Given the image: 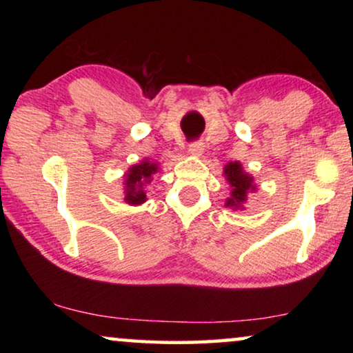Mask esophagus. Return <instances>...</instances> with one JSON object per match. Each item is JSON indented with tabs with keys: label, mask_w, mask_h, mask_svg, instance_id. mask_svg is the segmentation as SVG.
I'll return each mask as SVG.
<instances>
[{
	"label": "esophagus",
	"mask_w": 353,
	"mask_h": 353,
	"mask_svg": "<svg viewBox=\"0 0 353 353\" xmlns=\"http://www.w3.org/2000/svg\"><path fill=\"white\" fill-rule=\"evenodd\" d=\"M188 151H190L191 156L199 157V156H202V152H204V144H202V143H192V144H190V148H188Z\"/></svg>",
	"instance_id": "obj_1"
}]
</instances>
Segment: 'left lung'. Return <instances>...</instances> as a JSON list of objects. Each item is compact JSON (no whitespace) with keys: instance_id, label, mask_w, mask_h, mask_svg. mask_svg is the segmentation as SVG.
Instances as JSON below:
<instances>
[{"instance_id":"8db88e82","label":"left lung","mask_w":353,"mask_h":353,"mask_svg":"<svg viewBox=\"0 0 353 353\" xmlns=\"http://www.w3.org/2000/svg\"><path fill=\"white\" fill-rule=\"evenodd\" d=\"M223 175L230 185V197H226L225 207L233 210H243L245 201H248V194L257 191L254 176L245 172L238 161L226 163L223 167Z\"/></svg>"}]
</instances>
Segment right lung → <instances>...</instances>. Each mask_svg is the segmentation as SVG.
<instances>
[{
	"mask_svg": "<svg viewBox=\"0 0 353 353\" xmlns=\"http://www.w3.org/2000/svg\"><path fill=\"white\" fill-rule=\"evenodd\" d=\"M159 172V163L144 159L134 163L123 175V201L130 205H141L148 201L146 186L152 181V175Z\"/></svg>",
	"mask_w": 353,
	"mask_h": 353,
	"instance_id": "right-lung-1",
	"label": "right lung"
}]
</instances>
